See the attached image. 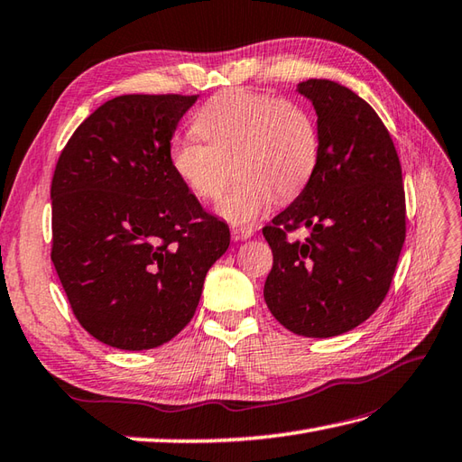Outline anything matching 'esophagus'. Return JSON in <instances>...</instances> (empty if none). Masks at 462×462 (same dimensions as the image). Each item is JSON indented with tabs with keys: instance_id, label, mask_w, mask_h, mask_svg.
I'll return each instance as SVG.
<instances>
[{
	"instance_id": "34e87169",
	"label": "esophagus",
	"mask_w": 462,
	"mask_h": 462,
	"mask_svg": "<svg viewBox=\"0 0 462 462\" xmlns=\"http://www.w3.org/2000/svg\"><path fill=\"white\" fill-rule=\"evenodd\" d=\"M254 234H255V230L250 228V226H234V228H232V238H234L236 242L248 240V238H252Z\"/></svg>"
}]
</instances>
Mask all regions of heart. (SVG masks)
Returning <instances> with one entry per match:
<instances>
[{
    "label": "heart",
    "mask_w": 462,
    "mask_h": 462,
    "mask_svg": "<svg viewBox=\"0 0 462 462\" xmlns=\"http://www.w3.org/2000/svg\"><path fill=\"white\" fill-rule=\"evenodd\" d=\"M202 139H177L169 163L200 200H217L232 177L240 180L218 212L232 224H250L275 202L307 189L319 165V132L307 110L293 102L242 88L224 90L195 117Z\"/></svg>",
    "instance_id": "1"
}]
</instances>
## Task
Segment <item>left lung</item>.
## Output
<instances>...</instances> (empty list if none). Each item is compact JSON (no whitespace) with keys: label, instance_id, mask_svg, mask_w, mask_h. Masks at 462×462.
Returning <instances> with one entry per match:
<instances>
[{"label":"left lung","instance_id":"1","mask_svg":"<svg viewBox=\"0 0 462 462\" xmlns=\"http://www.w3.org/2000/svg\"><path fill=\"white\" fill-rule=\"evenodd\" d=\"M313 104L319 165L307 189L263 236L273 267L263 299L280 323L309 338L345 335L380 307L405 242L398 152L372 106L325 79L297 84ZM307 227L305 241L286 234Z\"/></svg>","mask_w":462,"mask_h":462}]
</instances>
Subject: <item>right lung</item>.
Returning a JSON list of instances; mask_svg holds the SVG:
<instances>
[{"mask_svg": "<svg viewBox=\"0 0 462 462\" xmlns=\"http://www.w3.org/2000/svg\"><path fill=\"white\" fill-rule=\"evenodd\" d=\"M197 96L127 94L77 127L52 175V252L74 317L104 345L149 350L189 325L228 224L169 163Z\"/></svg>", "mask_w": 462, "mask_h": 462, "instance_id": "right-lung-1", "label": "right lung"}]
</instances>
